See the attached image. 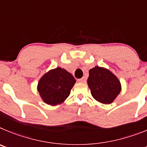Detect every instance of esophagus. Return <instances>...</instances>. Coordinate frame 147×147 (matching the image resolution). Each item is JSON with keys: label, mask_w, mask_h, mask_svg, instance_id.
Wrapping results in <instances>:
<instances>
[{"label": "esophagus", "mask_w": 147, "mask_h": 147, "mask_svg": "<svg viewBox=\"0 0 147 147\" xmlns=\"http://www.w3.org/2000/svg\"><path fill=\"white\" fill-rule=\"evenodd\" d=\"M78 81L80 82V83H85L86 82V78H82L78 79Z\"/></svg>", "instance_id": "34e87169"}]
</instances>
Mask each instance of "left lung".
<instances>
[{"label":"left lung","mask_w":147,"mask_h":147,"mask_svg":"<svg viewBox=\"0 0 147 147\" xmlns=\"http://www.w3.org/2000/svg\"><path fill=\"white\" fill-rule=\"evenodd\" d=\"M87 83L94 99L102 104L113 102L121 90L118 78L107 68L99 66L90 69Z\"/></svg>","instance_id":"8db88e82"}]
</instances>
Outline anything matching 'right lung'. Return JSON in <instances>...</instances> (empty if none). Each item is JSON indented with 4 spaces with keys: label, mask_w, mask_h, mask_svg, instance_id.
Returning a JSON list of instances; mask_svg holds the SVG:
<instances>
[{
    "label": "right lung",
    "mask_w": 147,
    "mask_h": 147,
    "mask_svg": "<svg viewBox=\"0 0 147 147\" xmlns=\"http://www.w3.org/2000/svg\"><path fill=\"white\" fill-rule=\"evenodd\" d=\"M76 80L70 72L61 67L53 69L42 75L37 85L39 96L45 103L60 105L70 94Z\"/></svg>",
    "instance_id": "1"
}]
</instances>
